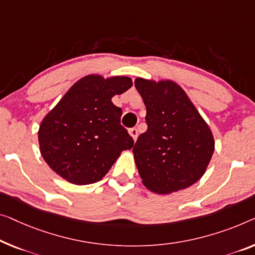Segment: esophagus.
I'll return each instance as SVG.
<instances>
[{"label": "esophagus", "instance_id": "obj_1", "mask_svg": "<svg viewBox=\"0 0 255 255\" xmlns=\"http://www.w3.org/2000/svg\"><path fill=\"white\" fill-rule=\"evenodd\" d=\"M129 134H130V136L134 140L137 139V136H138L137 128H130V129H129Z\"/></svg>", "mask_w": 255, "mask_h": 255}]
</instances>
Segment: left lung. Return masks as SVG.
Segmentation results:
<instances>
[{
    "instance_id": "obj_1",
    "label": "left lung",
    "mask_w": 255,
    "mask_h": 255,
    "mask_svg": "<svg viewBox=\"0 0 255 255\" xmlns=\"http://www.w3.org/2000/svg\"><path fill=\"white\" fill-rule=\"evenodd\" d=\"M135 87L146 106L147 129L132 149L143 184L165 195L196 183L214 152L210 127L175 82L137 78Z\"/></svg>"
}]
</instances>
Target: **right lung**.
Instances as JSON below:
<instances>
[{
  "mask_svg": "<svg viewBox=\"0 0 255 255\" xmlns=\"http://www.w3.org/2000/svg\"><path fill=\"white\" fill-rule=\"evenodd\" d=\"M132 86L131 79L87 75L72 86L41 123V154L49 167L70 183L101 181L134 139L120 124L123 110L115 95Z\"/></svg>",
  "mask_w": 255,
  "mask_h": 255,
  "instance_id": "add662e5",
  "label": "right lung"
}]
</instances>
